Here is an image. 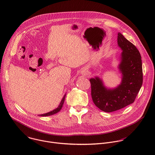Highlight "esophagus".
Returning <instances> with one entry per match:
<instances>
[{
    "instance_id": "esophagus-1",
    "label": "esophagus",
    "mask_w": 155,
    "mask_h": 155,
    "mask_svg": "<svg viewBox=\"0 0 155 155\" xmlns=\"http://www.w3.org/2000/svg\"><path fill=\"white\" fill-rule=\"evenodd\" d=\"M86 72H86V71H84V72H83V73H84V74H86Z\"/></svg>"
}]
</instances>
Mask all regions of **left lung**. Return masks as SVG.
I'll use <instances>...</instances> for the list:
<instances>
[{
  "mask_svg": "<svg viewBox=\"0 0 155 155\" xmlns=\"http://www.w3.org/2000/svg\"><path fill=\"white\" fill-rule=\"evenodd\" d=\"M118 46L122 52L118 69L121 82L115 87L105 86L98 76L91 78V95L95 106L106 112H112L133 103L143 84L141 56L136 46L118 32Z\"/></svg>",
  "mask_w": 155,
  "mask_h": 155,
  "instance_id": "obj_1",
  "label": "left lung"
}]
</instances>
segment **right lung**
<instances>
[{
    "instance_id": "obj_1",
    "label": "right lung",
    "mask_w": 155,
    "mask_h": 155,
    "mask_svg": "<svg viewBox=\"0 0 155 155\" xmlns=\"http://www.w3.org/2000/svg\"><path fill=\"white\" fill-rule=\"evenodd\" d=\"M65 97H66V94H64V95L63 96L62 100H61V102L60 103V104L58 105V107H57L56 109H54L53 110L51 111V112H49L48 113H46V114H41V115H38V116H40V117H48V116H50V115H54L57 113H58L62 108L63 107V105L64 104V99H65Z\"/></svg>"
}]
</instances>
